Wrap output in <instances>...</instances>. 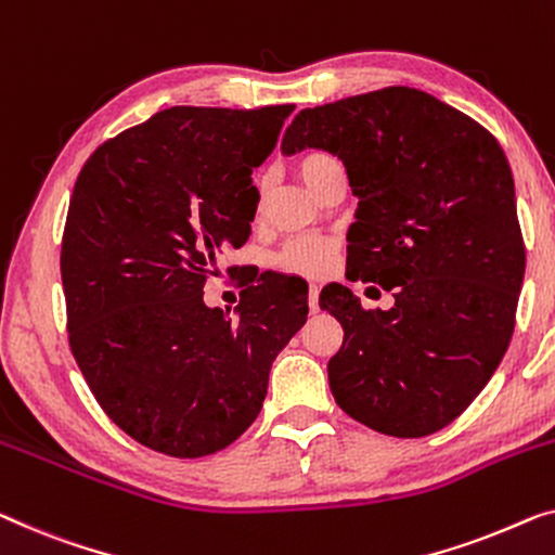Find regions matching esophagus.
I'll use <instances>...</instances> for the list:
<instances>
[{"instance_id":"obj_1","label":"esophagus","mask_w":555,"mask_h":555,"mask_svg":"<svg viewBox=\"0 0 555 555\" xmlns=\"http://www.w3.org/2000/svg\"><path fill=\"white\" fill-rule=\"evenodd\" d=\"M318 295H320V287L318 285H310L308 287V308H310V312H318L320 308H318Z\"/></svg>"}]
</instances>
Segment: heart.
I'll list each match as a JSON object with an SVG mask.
<instances>
[{"mask_svg": "<svg viewBox=\"0 0 555 555\" xmlns=\"http://www.w3.org/2000/svg\"><path fill=\"white\" fill-rule=\"evenodd\" d=\"M337 167L335 159L325 152H308L295 163V172L312 192L320 190V184L325 182ZM264 199H268V182L258 184V199H255V210L262 212ZM335 260V240L325 235H302L293 237L280 247L272 262L278 264L283 272L302 278H320L333 268Z\"/></svg>", "mask_w": 555, "mask_h": 555, "instance_id": "obj_1", "label": "heart"}]
</instances>
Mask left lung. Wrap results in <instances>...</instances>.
Wrapping results in <instances>:
<instances>
[{
	"label": "left lung",
	"instance_id": "8db88e82",
	"mask_svg": "<svg viewBox=\"0 0 555 555\" xmlns=\"http://www.w3.org/2000/svg\"><path fill=\"white\" fill-rule=\"evenodd\" d=\"M337 155L360 197L348 278L396 305L365 310L348 287L320 293L343 325L327 363L335 403L392 438L453 423L501 363L526 270L513 175L491 132L413 87L302 109L283 152Z\"/></svg>",
	"mask_w": 555,
	"mask_h": 555
}]
</instances>
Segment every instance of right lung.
<instances>
[{"instance_id":"1","label":"right lung","mask_w":555,"mask_h":555,"mask_svg":"<svg viewBox=\"0 0 555 555\" xmlns=\"http://www.w3.org/2000/svg\"><path fill=\"white\" fill-rule=\"evenodd\" d=\"M293 109H163L102 142L75 182L60 255L72 356L109 421L152 451L203 457L243 436L308 315L270 272L237 318L203 302L215 258L250 235L253 170Z\"/></svg>"}]
</instances>
